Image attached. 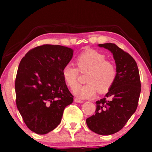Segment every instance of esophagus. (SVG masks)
Wrapping results in <instances>:
<instances>
[{"instance_id":"obj_1","label":"esophagus","mask_w":152,"mask_h":152,"mask_svg":"<svg viewBox=\"0 0 152 152\" xmlns=\"http://www.w3.org/2000/svg\"><path fill=\"white\" fill-rule=\"evenodd\" d=\"M74 101L75 102H77V103H82V102H84V101L83 100H81V99H77V98H75L74 99Z\"/></svg>"}]
</instances>
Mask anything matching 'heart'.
<instances>
[{"mask_svg":"<svg viewBox=\"0 0 152 152\" xmlns=\"http://www.w3.org/2000/svg\"><path fill=\"white\" fill-rule=\"evenodd\" d=\"M77 68L66 64L62 69V77L68 87L73 89L78 84V71L88 72L86 85L76 87L73 93L80 99H89L96 95L107 93L115 82L116 68L112 62L107 61L104 54L95 50H87L80 54L76 59Z\"/></svg>","mask_w":152,"mask_h":152,"instance_id":"obj_1","label":"heart"}]
</instances>
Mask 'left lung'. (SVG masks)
I'll list each match as a JSON object with an SVG mask.
<instances>
[{"mask_svg": "<svg viewBox=\"0 0 152 152\" xmlns=\"http://www.w3.org/2000/svg\"><path fill=\"white\" fill-rule=\"evenodd\" d=\"M98 46L113 54L116 64L115 82L104 98L96 102L95 114L86 119L88 127L107 136L121 130L138 107L141 91L138 68L134 58L114 43Z\"/></svg>", "mask_w": 152, "mask_h": 152, "instance_id": "obj_1", "label": "left lung"}]
</instances>
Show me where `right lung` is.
<instances>
[{
    "instance_id": "obj_1",
    "label": "right lung",
    "mask_w": 152,
    "mask_h": 152,
    "mask_svg": "<svg viewBox=\"0 0 152 152\" xmlns=\"http://www.w3.org/2000/svg\"><path fill=\"white\" fill-rule=\"evenodd\" d=\"M73 50L45 44L26 53L15 80L16 102L26 126L37 134H46L59 125L64 110L73 102L62 77Z\"/></svg>"
}]
</instances>
